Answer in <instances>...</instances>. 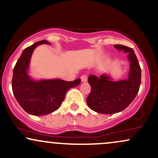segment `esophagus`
Here are the masks:
<instances>
[{"instance_id": "34e87169", "label": "esophagus", "mask_w": 158, "mask_h": 158, "mask_svg": "<svg viewBox=\"0 0 158 158\" xmlns=\"http://www.w3.org/2000/svg\"><path fill=\"white\" fill-rule=\"evenodd\" d=\"M81 80H82V82H86V81L88 80V78H87V76L86 75H82L81 76Z\"/></svg>"}]
</instances>
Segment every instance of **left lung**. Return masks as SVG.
<instances>
[{
  "instance_id": "8db88e82",
  "label": "left lung",
  "mask_w": 158,
  "mask_h": 158,
  "mask_svg": "<svg viewBox=\"0 0 158 158\" xmlns=\"http://www.w3.org/2000/svg\"><path fill=\"white\" fill-rule=\"evenodd\" d=\"M116 49L127 53L131 62L127 79L112 80L103 74L100 77L88 76L91 93L87 98V104L91 110L102 114H114L125 110L136 98L141 84V68L131 48L123 45H114Z\"/></svg>"
}]
</instances>
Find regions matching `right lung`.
<instances>
[{"label": "right lung", "instance_id": "obj_1", "mask_svg": "<svg viewBox=\"0 0 158 158\" xmlns=\"http://www.w3.org/2000/svg\"><path fill=\"white\" fill-rule=\"evenodd\" d=\"M40 44H51L41 40L26 48L13 69L12 88L15 99L22 108L31 115L40 116L57 110L64 101L67 91L77 86L80 79L67 82L61 79L35 81L27 74L31 55Z\"/></svg>", "mask_w": 158, "mask_h": 158}]
</instances>
